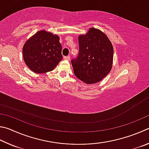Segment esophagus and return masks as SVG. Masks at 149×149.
<instances>
[{
  "instance_id": "1",
  "label": "esophagus",
  "mask_w": 149,
  "mask_h": 149,
  "mask_svg": "<svg viewBox=\"0 0 149 149\" xmlns=\"http://www.w3.org/2000/svg\"><path fill=\"white\" fill-rule=\"evenodd\" d=\"M63 59L65 60H68V61H69L70 60V56H64L63 57Z\"/></svg>"
}]
</instances>
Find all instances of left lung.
<instances>
[{
	"label": "left lung",
	"instance_id": "obj_1",
	"mask_svg": "<svg viewBox=\"0 0 149 149\" xmlns=\"http://www.w3.org/2000/svg\"><path fill=\"white\" fill-rule=\"evenodd\" d=\"M79 53L71 60L74 73L86 84L100 82L111 71L113 47L102 31L91 28L86 35L79 36Z\"/></svg>",
	"mask_w": 149,
	"mask_h": 149
}]
</instances>
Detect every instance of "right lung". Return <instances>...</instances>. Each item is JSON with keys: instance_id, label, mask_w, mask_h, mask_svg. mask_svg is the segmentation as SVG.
I'll return each instance as SVG.
<instances>
[{"instance_id": "add662e5", "label": "right lung", "mask_w": 149, "mask_h": 149, "mask_svg": "<svg viewBox=\"0 0 149 149\" xmlns=\"http://www.w3.org/2000/svg\"><path fill=\"white\" fill-rule=\"evenodd\" d=\"M61 51L58 36L40 31L31 36L23 46V59L32 71L44 73L51 71L61 61Z\"/></svg>"}]
</instances>
